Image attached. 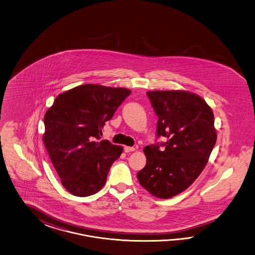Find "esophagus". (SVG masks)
<instances>
[{
  "mask_svg": "<svg viewBox=\"0 0 255 255\" xmlns=\"http://www.w3.org/2000/svg\"><path fill=\"white\" fill-rule=\"evenodd\" d=\"M135 150V148L132 147H127V146H125L124 147V151L126 152V153H128V152H131V151H134Z\"/></svg>",
  "mask_w": 255,
  "mask_h": 255,
  "instance_id": "obj_1",
  "label": "esophagus"
}]
</instances>
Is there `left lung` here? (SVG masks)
<instances>
[{"label": "left lung", "instance_id": "obj_1", "mask_svg": "<svg viewBox=\"0 0 255 255\" xmlns=\"http://www.w3.org/2000/svg\"><path fill=\"white\" fill-rule=\"evenodd\" d=\"M158 117L157 142L144 148L145 167L139 183L158 198H171L198 178L216 144L214 115L206 101L182 91L147 92ZM164 148L160 149L161 147Z\"/></svg>", "mask_w": 255, "mask_h": 255}]
</instances>
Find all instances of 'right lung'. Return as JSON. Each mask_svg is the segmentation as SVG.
I'll return each mask as SVG.
<instances>
[{
  "label": "right lung",
  "mask_w": 255,
  "mask_h": 255,
  "mask_svg": "<svg viewBox=\"0 0 255 255\" xmlns=\"http://www.w3.org/2000/svg\"><path fill=\"white\" fill-rule=\"evenodd\" d=\"M125 88L85 84L60 94L46 112L43 141L63 187L85 197L106 184L121 146L102 140V128L130 94Z\"/></svg>",
  "instance_id": "add662e5"
}]
</instances>
